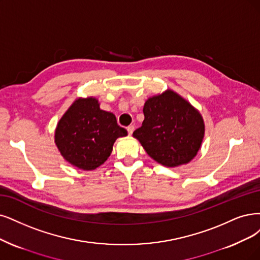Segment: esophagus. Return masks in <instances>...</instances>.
Returning <instances> with one entry per match:
<instances>
[{
    "label": "esophagus",
    "mask_w": 260,
    "mask_h": 260,
    "mask_svg": "<svg viewBox=\"0 0 260 260\" xmlns=\"http://www.w3.org/2000/svg\"><path fill=\"white\" fill-rule=\"evenodd\" d=\"M134 129H135V126H134V125H129V126L127 127V132H128L129 135H132L133 132H134Z\"/></svg>",
    "instance_id": "obj_1"
}]
</instances>
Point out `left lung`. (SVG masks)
<instances>
[{
    "label": "left lung",
    "instance_id": "1",
    "mask_svg": "<svg viewBox=\"0 0 260 260\" xmlns=\"http://www.w3.org/2000/svg\"><path fill=\"white\" fill-rule=\"evenodd\" d=\"M143 114L142 125L133 135L153 159L176 167L196 156L204 139L205 124L188 102L168 90L149 99Z\"/></svg>",
    "mask_w": 260,
    "mask_h": 260
}]
</instances>
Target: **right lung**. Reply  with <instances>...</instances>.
<instances>
[{
	"mask_svg": "<svg viewBox=\"0 0 260 260\" xmlns=\"http://www.w3.org/2000/svg\"><path fill=\"white\" fill-rule=\"evenodd\" d=\"M127 135L115 115L100 108L98 100L79 99L57 123L55 143L72 165L93 170L106 161L115 139Z\"/></svg>",
	"mask_w": 260,
	"mask_h": 260,
	"instance_id": "1",
	"label": "right lung"
}]
</instances>
